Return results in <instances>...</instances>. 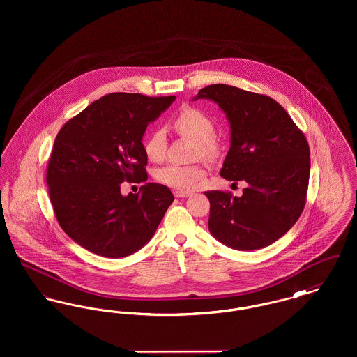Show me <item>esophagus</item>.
<instances>
[{
  "mask_svg": "<svg viewBox=\"0 0 357 357\" xmlns=\"http://www.w3.org/2000/svg\"><path fill=\"white\" fill-rule=\"evenodd\" d=\"M174 195H175L176 198H187V197L190 195V192H188V191H175Z\"/></svg>",
  "mask_w": 357,
  "mask_h": 357,
  "instance_id": "obj_1",
  "label": "esophagus"
}]
</instances>
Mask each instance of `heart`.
Segmentation results:
<instances>
[{"instance_id":"b5f03b06","label":"heart","mask_w":357,"mask_h":357,"mask_svg":"<svg viewBox=\"0 0 357 357\" xmlns=\"http://www.w3.org/2000/svg\"><path fill=\"white\" fill-rule=\"evenodd\" d=\"M172 127L179 135L195 140V158L214 159L220 153V144L215 137V126L204 112L185 107L172 119ZM144 153L153 162H160L167 149V137L162 128H153L144 142ZM202 165H167L156 171V179L166 186L190 190L204 178Z\"/></svg>"}]
</instances>
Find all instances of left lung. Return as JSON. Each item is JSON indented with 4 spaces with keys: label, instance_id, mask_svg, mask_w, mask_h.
I'll return each mask as SVG.
<instances>
[{
    "label": "left lung",
    "instance_id": "1",
    "mask_svg": "<svg viewBox=\"0 0 357 357\" xmlns=\"http://www.w3.org/2000/svg\"><path fill=\"white\" fill-rule=\"evenodd\" d=\"M211 99L226 112L231 146L221 169L229 181H245L242 197L206 191L208 230L237 250L265 248L300 218L306 202L310 151L303 131L272 98L233 85L202 88L195 100Z\"/></svg>",
    "mask_w": 357,
    "mask_h": 357
}]
</instances>
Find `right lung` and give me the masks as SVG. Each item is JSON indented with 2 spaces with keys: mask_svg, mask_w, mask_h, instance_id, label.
I'll list each match as a JSON object with an SVG mask.
<instances>
[{
  "mask_svg": "<svg viewBox=\"0 0 357 357\" xmlns=\"http://www.w3.org/2000/svg\"><path fill=\"white\" fill-rule=\"evenodd\" d=\"M175 96L116 92L89 104L54 139L47 169L60 227L95 255L120 258L143 248L174 201L170 188L146 183L120 194V183L147 181L142 137Z\"/></svg>",
  "mask_w": 357,
  "mask_h": 357,
  "instance_id": "add662e5",
  "label": "right lung"
}]
</instances>
